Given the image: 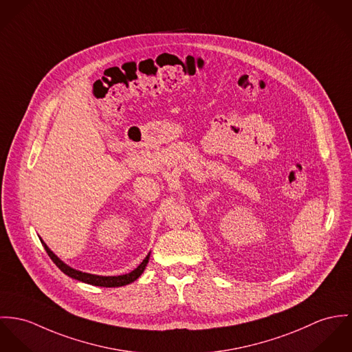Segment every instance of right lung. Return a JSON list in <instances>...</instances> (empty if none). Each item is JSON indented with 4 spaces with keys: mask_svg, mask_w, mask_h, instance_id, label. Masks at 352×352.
<instances>
[{
    "mask_svg": "<svg viewBox=\"0 0 352 352\" xmlns=\"http://www.w3.org/2000/svg\"><path fill=\"white\" fill-rule=\"evenodd\" d=\"M40 241H41V244L44 245V250L47 251L48 256H50V258L52 259V262L60 269V272H63V273L66 274V275H69V276L73 278V279H77V280L89 283V285H94V286H102V287H118V286H125V285H128V283H132L133 280H136V279L143 274L146 266H147V263H148V261H150V255H151V252H148V255L143 259V262H142L135 270H132L131 273L122 274V275H112V276L108 275V276H107V275L83 273V272H79V270H76V269L70 267L69 265H66L63 261H60V259L48 248V245L41 240V237H40Z\"/></svg>",
    "mask_w": 352,
    "mask_h": 352,
    "instance_id": "1",
    "label": "right lung"
}]
</instances>
